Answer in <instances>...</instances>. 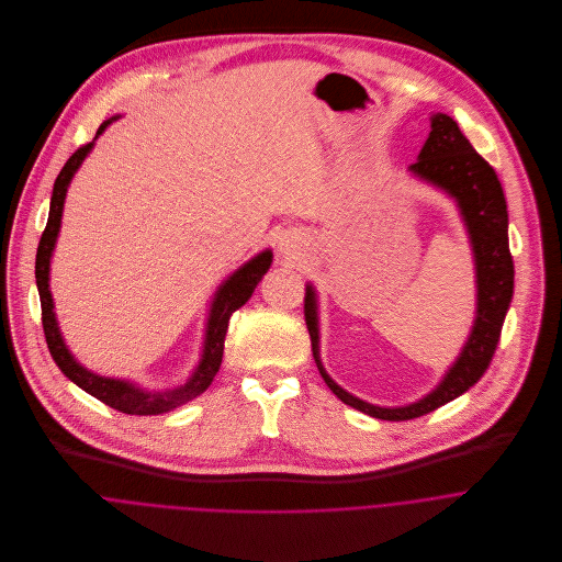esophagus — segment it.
<instances>
[{"instance_id":"1","label":"esophagus","mask_w":562,"mask_h":562,"mask_svg":"<svg viewBox=\"0 0 562 562\" xmlns=\"http://www.w3.org/2000/svg\"><path fill=\"white\" fill-rule=\"evenodd\" d=\"M299 250H301V240H299L294 234H285V236L279 240V255H281L285 261L299 259Z\"/></svg>"}]
</instances>
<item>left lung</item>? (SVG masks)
<instances>
[{
    "label": "left lung",
    "mask_w": 562,
    "mask_h": 562,
    "mask_svg": "<svg viewBox=\"0 0 562 562\" xmlns=\"http://www.w3.org/2000/svg\"><path fill=\"white\" fill-rule=\"evenodd\" d=\"M408 170L415 177L446 190L457 201L476 261V321L459 359L446 372L443 381L428 396L406 406H376L355 398L322 368L316 292L312 285H307L305 292V322L324 383L344 404L387 422H404L426 415L446 402L459 398L481 381L497 348L502 324L513 299L515 279L508 248V212L502 183L493 166L476 154L454 119L441 112L430 116L428 140Z\"/></svg>",
    "instance_id": "1"
}]
</instances>
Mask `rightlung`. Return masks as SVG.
Instances as JSON below:
<instances>
[{
    "label": "right lung",
    "mask_w": 562,
    "mask_h": 562,
    "mask_svg": "<svg viewBox=\"0 0 562 562\" xmlns=\"http://www.w3.org/2000/svg\"><path fill=\"white\" fill-rule=\"evenodd\" d=\"M112 121H116V116L103 121L97 130V136H101ZM92 145H94V140L88 143V145H81L80 149L63 166L60 175L56 177L47 227L41 236L38 250H36V288H38V296H41L45 341H47V348H49L56 366L63 370V374L69 381H74L86 394H90L97 401H101L103 404L121 411V413H127V415H160V413L172 411V408H177L186 402L194 401L196 396H201L212 385V381H214V376H216V372L223 363L225 335H227V328H229V318L236 310H240L241 305L250 299L257 283L268 272V268L272 263V252L270 250L259 252L257 257H252L250 261H246L241 268H238L218 288V292L214 294V301H212L210 318H207V330H205L201 361H199L196 370L192 372V376L181 387L168 390V392H147V390L136 387L130 381L105 379V376L92 374L90 370L80 366L74 359V355L69 352V348H67V344L60 335L58 322H56L54 299H52V292H49V261H52V252H54L56 238H58V232H60V223H63L67 188H69L74 175L78 172L81 161L86 160V156L90 154Z\"/></svg>",
    "instance_id": "right-lung-1"
}]
</instances>
